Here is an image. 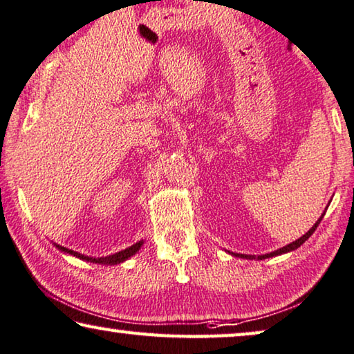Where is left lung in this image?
<instances>
[{
	"instance_id": "obj_1",
	"label": "left lung",
	"mask_w": 354,
	"mask_h": 354,
	"mask_svg": "<svg viewBox=\"0 0 354 354\" xmlns=\"http://www.w3.org/2000/svg\"><path fill=\"white\" fill-rule=\"evenodd\" d=\"M322 217H324V212H322V215L319 218H317V222L313 225V227H311L308 232H306L304 236L301 238H299V239H295L294 243H290V244H288V245H284V248H281V249H278V250H274V252H270V254H265V255H259V257H255V255H245V254H233V252H230L232 255H234V257H241V259H249V260H254V259H259V260H263V259H270V257H276V255H281V254H286V252H290V250H295L297 248H300L301 244L305 243L306 239H308L311 234L315 233V230L317 228V225L321 223V220H322Z\"/></svg>"
}]
</instances>
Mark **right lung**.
Returning <instances> with one entry per match:
<instances>
[{"label":"right lung","instance_id":"right-lung-1","mask_svg":"<svg viewBox=\"0 0 354 354\" xmlns=\"http://www.w3.org/2000/svg\"><path fill=\"white\" fill-rule=\"evenodd\" d=\"M142 244H143V241H139V243L132 244L131 248L121 250V252H116L113 255H106V257H88V255H84V254H80V252H75V250H71V249H66V248H64V245H59V244H54V245L59 250H62V252L73 255V257H78L81 260H86V262L100 263V265H118V263H122L124 260H127L129 257H132V255H136L137 252H139Z\"/></svg>","mask_w":354,"mask_h":354}]
</instances>
